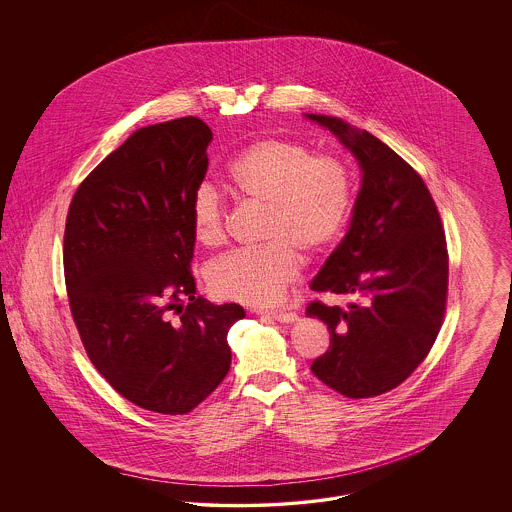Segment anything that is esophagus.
Masks as SVG:
<instances>
[{
	"label": "esophagus",
	"mask_w": 512,
	"mask_h": 512,
	"mask_svg": "<svg viewBox=\"0 0 512 512\" xmlns=\"http://www.w3.org/2000/svg\"><path fill=\"white\" fill-rule=\"evenodd\" d=\"M268 317L274 318L278 322H295L299 318L295 313H290V311H270Z\"/></svg>",
	"instance_id": "obj_1"
}]
</instances>
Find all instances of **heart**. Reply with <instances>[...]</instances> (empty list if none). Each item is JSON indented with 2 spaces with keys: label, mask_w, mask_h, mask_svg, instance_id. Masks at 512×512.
I'll return each mask as SVG.
<instances>
[{
  "label": "heart",
  "mask_w": 512,
  "mask_h": 512,
  "mask_svg": "<svg viewBox=\"0 0 512 512\" xmlns=\"http://www.w3.org/2000/svg\"><path fill=\"white\" fill-rule=\"evenodd\" d=\"M234 194L267 209L261 240L207 268V286L219 299L268 307L284 299L301 267V255H318L343 232L353 194L347 169L332 155H313L301 142L263 138L244 147L228 165ZM195 242L219 247L226 240V207L215 186L199 184L190 199Z\"/></svg>",
  "instance_id": "obj_1"
}]
</instances>
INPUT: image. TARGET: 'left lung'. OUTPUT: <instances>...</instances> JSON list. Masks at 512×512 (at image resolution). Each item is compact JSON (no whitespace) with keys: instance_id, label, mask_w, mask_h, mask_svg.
<instances>
[{"instance_id":"1","label":"left lung","mask_w":512,"mask_h":512,"mask_svg":"<svg viewBox=\"0 0 512 512\" xmlns=\"http://www.w3.org/2000/svg\"><path fill=\"white\" fill-rule=\"evenodd\" d=\"M307 117L340 138L363 171L349 230L311 282L315 292L357 293L361 303L307 307L330 332L311 370L345 397L382 395L413 374L438 338L449 278L445 232L424 180L391 147L338 117Z\"/></svg>"}]
</instances>
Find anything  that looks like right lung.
<instances>
[{"label": "right lung", "mask_w": 512, "mask_h": 512, "mask_svg": "<svg viewBox=\"0 0 512 512\" xmlns=\"http://www.w3.org/2000/svg\"><path fill=\"white\" fill-rule=\"evenodd\" d=\"M211 128L182 117L136 130L74 194L63 245L74 324L99 374L134 405L186 414L230 370L238 303L195 297L190 199Z\"/></svg>", "instance_id": "1"}]
</instances>
